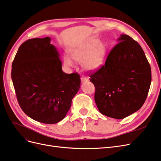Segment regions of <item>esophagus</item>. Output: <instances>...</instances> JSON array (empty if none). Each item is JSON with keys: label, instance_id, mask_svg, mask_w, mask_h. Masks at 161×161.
<instances>
[{"label": "esophagus", "instance_id": "1", "mask_svg": "<svg viewBox=\"0 0 161 161\" xmlns=\"http://www.w3.org/2000/svg\"><path fill=\"white\" fill-rule=\"evenodd\" d=\"M80 80H81V82H83V83H84V82H86L87 81L89 80V79H87V78L85 77V76H82V77L80 78Z\"/></svg>", "mask_w": 161, "mask_h": 161}]
</instances>
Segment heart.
<instances>
[{"instance_id":"1","label":"heart","mask_w":161,"mask_h":161,"mask_svg":"<svg viewBox=\"0 0 161 161\" xmlns=\"http://www.w3.org/2000/svg\"><path fill=\"white\" fill-rule=\"evenodd\" d=\"M106 53V47L103 43L95 37H91L70 50V57L64 56V64L69 67L75 66L72 60L81 62L82 69L91 71L99 68L103 62ZM73 59L72 60L71 59Z\"/></svg>"}]
</instances>
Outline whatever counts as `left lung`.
Segmentation results:
<instances>
[{
	"label": "left lung",
	"instance_id": "1",
	"mask_svg": "<svg viewBox=\"0 0 161 161\" xmlns=\"http://www.w3.org/2000/svg\"><path fill=\"white\" fill-rule=\"evenodd\" d=\"M105 64L91 75L95 101L100 113L117 119L139 110L151 84V69L142 48L129 36L121 34Z\"/></svg>",
	"mask_w": 161,
	"mask_h": 161
}]
</instances>
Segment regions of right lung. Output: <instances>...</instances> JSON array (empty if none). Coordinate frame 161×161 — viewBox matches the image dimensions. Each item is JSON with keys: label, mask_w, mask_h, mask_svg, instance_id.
I'll use <instances>...</instances> for the list:
<instances>
[{"label": "right lung", "mask_w": 161, "mask_h": 161, "mask_svg": "<svg viewBox=\"0 0 161 161\" xmlns=\"http://www.w3.org/2000/svg\"><path fill=\"white\" fill-rule=\"evenodd\" d=\"M50 42L46 37L23 43L11 70L17 101L24 113L48 124L65 118L80 87L79 74L62 71L60 53Z\"/></svg>", "instance_id": "1"}]
</instances>
